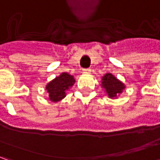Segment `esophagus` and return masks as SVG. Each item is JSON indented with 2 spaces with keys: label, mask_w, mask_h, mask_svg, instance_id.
I'll return each mask as SVG.
<instances>
[{
  "label": "esophagus",
  "mask_w": 160,
  "mask_h": 160,
  "mask_svg": "<svg viewBox=\"0 0 160 160\" xmlns=\"http://www.w3.org/2000/svg\"><path fill=\"white\" fill-rule=\"evenodd\" d=\"M91 68H84V69H83V74H90L91 73Z\"/></svg>",
  "instance_id": "esophagus-1"
}]
</instances>
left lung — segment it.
Returning <instances> with one entry per match:
<instances>
[{"label":"left lung","mask_w":160,"mask_h":160,"mask_svg":"<svg viewBox=\"0 0 160 160\" xmlns=\"http://www.w3.org/2000/svg\"><path fill=\"white\" fill-rule=\"evenodd\" d=\"M101 86L106 92L109 99H118L126 89V85L110 73L105 74L102 78Z\"/></svg>","instance_id":"left-lung-1"}]
</instances>
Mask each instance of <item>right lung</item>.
<instances>
[{
    "mask_svg": "<svg viewBox=\"0 0 160 160\" xmlns=\"http://www.w3.org/2000/svg\"><path fill=\"white\" fill-rule=\"evenodd\" d=\"M76 80L74 77L63 72L58 77H55L45 86L48 92V99L52 102H58L67 96V92L75 84Z\"/></svg>",
    "mask_w": 160,
    "mask_h": 160,
    "instance_id": "obj_1",
    "label": "right lung"
}]
</instances>
